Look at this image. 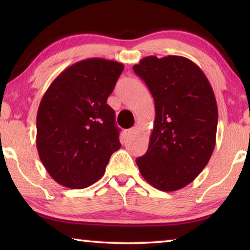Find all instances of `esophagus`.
Listing matches in <instances>:
<instances>
[{
	"instance_id": "obj_1",
	"label": "esophagus",
	"mask_w": 250,
	"mask_h": 250,
	"mask_svg": "<svg viewBox=\"0 0 250 250\" xmlns=\"http://www.w3.org/2000/svg\"><path fill=\"white\" fill-rule=\"evenodd\" d=\"M135 130H137V128H135V126H133V128H131V129L125 130V135L126 138H129V137H131V135H132L135 132Z\"/></svg>"
}]
</instances>
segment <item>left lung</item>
<instances>
[{"label":"left lung","instance_id":"8db88e82","mask_svg":"<svg viewBox=\"0 0 250 250\" xmlns=\"http://www.w3.org/2000/svg\"><path fill=\"white\" fill-rule=\"evenodd\" d=\"M133 70L145 80L155 105L149 147L135 162L153 188L177 191L195 180L214 151L218 121L214 91L200 67L182 56H147Z\"/></svg>","mask_w":250,"mask_h":250}]
</instances>
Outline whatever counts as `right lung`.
<instances>
[{
	"label": "right lung",
	"instance_id": "add662e5",
	"mask_svg": "<svg viewBox=\"0 0 250 250\" xmlns=\"http://www.w3.org/2000/svg\"><path fill=\"white\" fill-rule=\"evenodd\" d=\"M124 68L120 62L88 58L66 68L46 90L36 117V146L58 184L75 189L92 185L120 149L107 99Z\"/></svg>",
	"mask_w": 250,
	"mask_h": 250
}]
</instances>
